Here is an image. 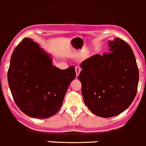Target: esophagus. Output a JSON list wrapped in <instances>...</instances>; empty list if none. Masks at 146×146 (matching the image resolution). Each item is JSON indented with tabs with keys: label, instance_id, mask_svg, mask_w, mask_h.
I'll list each match as a JSON object with an SVG mask.
<instances>
[{
	"label": "esophagus",
	"instance_id": "obj_1",
	"mask_svg": "<svg viewBox=\"0 0 146 146\" xmlns=\"http://www.w3.org/2000/svg\"><path fill=\"white\" fill-rule=\"evenodd\" d=\"M75 72H76V77H78V76H79V73H80V72H81L80 67H75Z\"/></svg>",
	"mask_w": 146,
	"mask_h": 146
}]
</instances>
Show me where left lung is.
<instances>
[{
    "instance_id": "8db88e82",
    "label": "left lung",
    "mask_w": 146,
    "mask_h": 146,
    "mask_svg": "<svg viewBox=\"0 0 146 146\" xmlns=\"http://www.w3.org/2000/svg\"><path fill=\"white\" fill-rule=\"evenodd\" d=\"M109 52L93 55L81 64L79 75L86 106L108 118L127 109L134 100L139 72L133 50L119 38L108 41Z\"/></svg>"
}]
</instances>
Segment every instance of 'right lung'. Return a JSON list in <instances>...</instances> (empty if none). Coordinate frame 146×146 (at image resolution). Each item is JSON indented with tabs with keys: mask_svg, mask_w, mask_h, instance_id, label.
<instances>
[{
	"mask_svg": "<svg viewBox=\"0 0 146 146\" xmlns=\"http://www.w3.org/2000/svg\"><path fill=\"white\" fill-rule=\"evenodd\" d=\"M75 76L74 66L65 70L54 66L50 54L30 38H24L15 48L7 72L16 105L37 119L50 117L58 112Z\"/></svg>",
	"mask_w": 146,
	"mask_h": 146,
	"instance_id": "add662e5",
	"label": "right lung"
}]
</instances>
